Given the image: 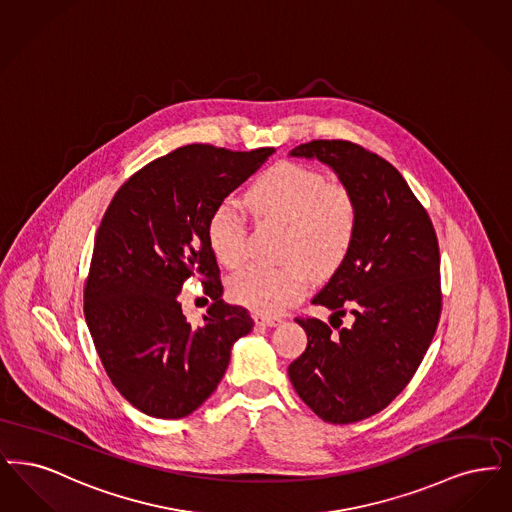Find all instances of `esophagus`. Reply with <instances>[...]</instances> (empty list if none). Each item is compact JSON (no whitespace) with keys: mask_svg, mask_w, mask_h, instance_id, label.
I'll return each instance as SVG.
<instances>
[{"mask_svg":"<svg viewBox=\"0 0 512 512\" xmlns=\"http://www.w3.org/2000/svg\"><path fill=\"white\" fill-rule=\"evenodd\" d=\"M252 317H254L256 325H262V327H275V325H279V323H281V319H279V317H275V315H267V313L256 312Z\"/></svg>","mask_w":512,"mask_h":512,"instance_id":"1","label":"esophagus"}]
</instances>
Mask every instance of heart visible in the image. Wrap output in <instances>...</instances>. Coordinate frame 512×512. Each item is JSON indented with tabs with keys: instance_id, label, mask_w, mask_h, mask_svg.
<instances>
[{
	"instance_id": "b5f03b06",
	"label": "heart",
	"mask_w": 512,
	"mask_h": 512,
	"mask_svg": "<svg viewBox=\"0 0 512 512\" xmlns=\"http://www.w3.org/2000/svg\"><path fill=\"white\" fill-rule=\"evenodd\" d=\"M262 220L287 225V266H248L229 281V292L254 312L279 313L294 304L315 273H327L346 258L356 235L354 197L342 185L300 164L283 162L267 170L246 195ZM246 223L233 206L216 208L208 222V243L225 267L245 260Z\"/></svg>"
}]
</instances>
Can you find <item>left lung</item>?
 I'll return each instance as SVG.
<instances>
[{
  "instance_id": "left-lung-1",
  "label": "left lung",
  "mask_w": 512,
  "mask_h": 512,
  "mask_svg": "<svg viewBox=\"0 0 512 512\" xmlns=\"http://www.w3.org/2000/svg\"><path fill=\"white\" fill-rule=\"evenodd\" d=\"M290 156L327 164L357 210L352 246L312 300L333 312L331 325L296 317L308 346L290 363V382L325 423H357L400 394L434 338L442 313L436 231L382 156L342 139H315ZM346 312L353 323L340 328Z\"/></svg>"
}]
</instances>
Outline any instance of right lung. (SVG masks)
Segmentation results:
<instances>
[{
    "label": "right lung",
    "mask_w": 512,
    "mask_h": 512,
    "mask_svg": "<svg viewBox=\"0 0 512 512\" xmlns=\"http://www.w3.org/2000/svg\"><path fill=\"white\" fill-rule=\"evenodd\" d=\"M273 147L229 151L193 143L135 172L95 235L84 312L116 390L156 419H181L218 388L233 344L252 331L241 306L222 300L208 222ZM197 274L215 304L193 328L177 294Z\"/></svg>",
    "instance_id": "right-lung-1"
}]
</instances>
